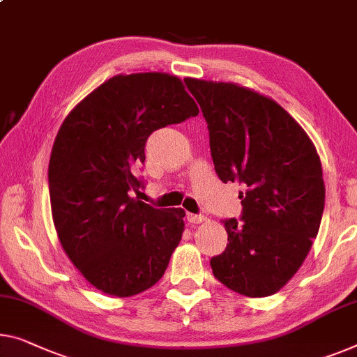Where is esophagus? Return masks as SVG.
<instances>
[{
	"mask_svg": "<svg viewBox=\"0 0 357 357\" xmlns=\"http://www.w3.org/2000/svg\"><path fill=\"white\" fill-rule=\"evenodd\" d=\"M205 220L204 215H195V213H188V221L190 222V225H199V222H202Z\"/></svg>",
	"mask_w": 357,
	"mask_h": 357,
	"instance_id": "34e87169",
	"label": "esophagus"
}]
</instances>
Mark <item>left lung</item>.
Segmentation results:
<instances>
[{
	"instance_id": "obj_1",
	"label": "left lung",
	"mask_w": 357,
	"mask_h": 357,
	"mask_svg": "<svg viewBox=\"0 0 357 357\" xmlns=\"http://www.w3.org/2000/svg\"><path fill=\"white\" fill-rule=\"evenodd\" d=\"M184 82L208 125L218 178L245 185L241 220L222 221L229 243L211 258L213 274L241 295H274L319 232L326 202L321 158L275 100L234 83Z\"/></svg>"
}]
</instances>
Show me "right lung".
Instances as JSON below:
<instances>
[{"label":"right lung","mask_w":357,"mask_h":357,"mask_svg":"<svg viewBox=\"0 0 357 357\" xmlns=\"http://www.w3.org/2000/svg\"><path fill=\"white\" fill-rule=\"evenodd\" d=\"M199 115L178 77L116 75L96 88L63 120L52 146V220L61 245L96 289L132 296L165 274L183 237V208L139 200L147 137Z\"/></svg>","instance_id":"1"}]
</instances>
